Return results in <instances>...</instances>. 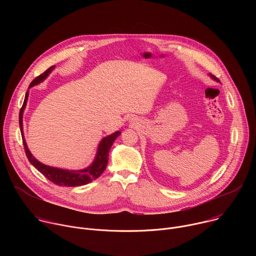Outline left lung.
Returning <instances> with one entry per match:
<instances>
[{
  "instance_id": "left-lung-1",
  "label": "left lung",
  "mask_w": 256,
  "mask_h": 256,
  "mask_svg": "<svg viewBox=\"0 0 256 256\" xmlns=\"http://www.w3.org/2000/svg\"><path fill=\"white\" fill-rule=\"evenodd\" d=\"M210 78H212V79H214V81H216V82H218V78H216V77H214V76H212V75H210Z\"/></svg>"
}]
</instances>
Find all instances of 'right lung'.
Segmentation results:
<instances>
[{
  "mask_svg": "<svg viewBox=\"0 0 256 256\" xmlns=\"http://www.w3.org/2000/svg\"><path fill=\"white\" fill-rule=\"evenodd\" d=\"M54 68H56V66H50L44 72V74H42L38 78H35L29 85L28 89H30L31 87L38 85V84L42 83L44 80H46ZM28 95H29V90L25 94V99H24L22 108L20 109V112H19V126H20V130H21V136H22V140H23L25 153H26V156H27L29 162L42 174H44L48 180H50L52 182H54V184L60 186H70V188L81 186H85V184H89V182L97 179L103 173V171L105 170V168L107 166L109 150H110L114 142L116 140V138L120 134V132L118 130L112 134L103 138L100 140V142L98 144L97 152H96V156H95L93 162L91 163V165H89L85 169L68 170V169H62V168L52 167V166L42 164L38 159H35L34 156L30 153V151L27 147L25 138H24L23 112H24V109L27 104Z\"/></svg>",
  "mask_w": 256,
  "mask_h": 256,
  "instance_id": "right-lung-1",
  "label": "right lung"
}]
</instances>
